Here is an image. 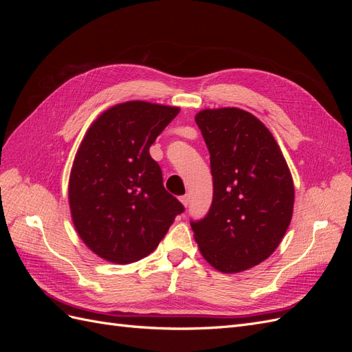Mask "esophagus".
<instances>
[{
	"instance_id": "esophagus-1",
	"label": "esophagus",
	"mask_w": 352,
	"mask_h": 352,
	"mask_svg": "<svg viewBox=\"0 0 352 352\" xmlns=\"http://www.w3.org/2000/svg\"><path fill=\"white\" fill-rule=\"evenodd\" d=\"M179 199H180V202H182L185 207L189 206V195H184V197H180Z\"/></svg>"
}]
</instances>
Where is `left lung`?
I'll list each match as a JSON object with an SVG mask.
<instances>
[{
  "label": "left lung",
  "instance_id": "left-lung-1",
  "mask_svg": "<svg viewBox=\"0 0 352 352\" xmlns=\"http://www.w3.org/2000/svg\"><path fill=\"white\" fill-rule=\"evenodd\" d=\"M210 153L212 202L190 221L202 257L221 273H239L267 260L289 228L295 189L272 132L236 107L197 113Z\"/></svg>",
  "mask_w": 352,
  "mask_h": 352
}]
</instances>
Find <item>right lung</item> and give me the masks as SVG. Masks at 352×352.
<instances>
[{
	"mask_svg": "<svg viewBox=\"0 0 352 352\" xmlns=\"http://www.w3.org/2000/svg\"><path fill=\"white\" fill-rule=\"evenodd\" d=\"M179 107L126 101L102 111L85 133L69 177V206L79 238L116 264L151 254L185 208L163 186L150 146Z\"/></svg>",
	"mask_w": 352,
	"mask_h": 352,
	"instance_id": "right-lung-1",
	"label": "right lung"
}]
</instances>
